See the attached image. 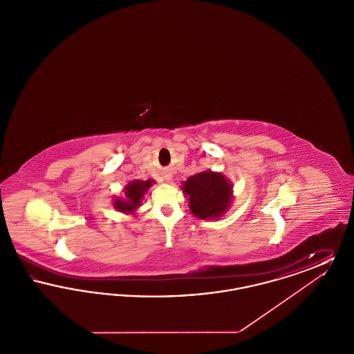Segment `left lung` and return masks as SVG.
I'll use <instances>...</instances> for the list:
<instances>
[{"instance_id":"1","label":"left lung","mask_w":354,"mask_h":354,"mask_svg":"<svg viewBox=\"0 0 354 354\" xmlns=\"http://www.w3.org/2000/svg\"><path fill=\"white\" fill-rule=\"evenodd\" d=\"M232 187L220 172L204 171L189 176L182 189L191 212L199 219H219L232 202Z\"/></svg>"}]
</instances>
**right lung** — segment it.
<instances>
[{"label":"right lung","mask_w":354,"mask_h":354,"mask_svg":"<svg viewBox=\"0 0 354 354\" xmlns=\"http://www.w3.org/2000/svg\"><path fill=\"white\" fill-rule=\"evenodd\" d=\"M155 182L149 179V180H134L130 182L129 185L124 187V198H117L114 201V207L118 209L119 212L124 214H133L136 211V208L140 205L143 195L146 191L153 185Z\"/></svg>","instance_id":"obj_1"}]
</instances>
